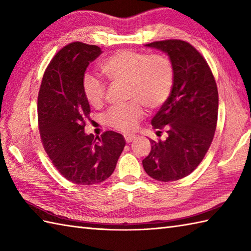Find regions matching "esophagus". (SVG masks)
I'll use <instances>...</instances> for the list:
<instances>
[{
  "label": "esophagus",
  "instance_id": "esophagus-1",
  "mask_svg": "<svg viewBox=\"0 0 251 251\" xmlns=\"http://www.w3.org/2000/svg\"><path fill=\"white\" fill-rule=\"evenodd\" d=\"M136 139V136L135 135H125V140L126 142H131L132 140Z\"/></svg>",
  "mask_w": 251,
  "mask_h": 251
}]
</instances>
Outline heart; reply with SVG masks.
I'll list each match as a JSON object with an SVG mask.
<instances>
[{"mask_svg":"<svg viewBox=\"0 0 251 251\" xmlns=\"http://www.w3.org/2000/svg\"><path fill=\"white\" fill-rule=\"evenodd\" d=\"M99 70L112 83L126 84L129 103L115 106L106 114V122L115 129L131 131L143 116L145 104L148 109H156L166 101L173 92L175 70L166 56H148L130 50H119L105 58ZM84 94L95 108L102 105L105 86L92 75L84 78Z\"/></svg>","mask_w":251,"mask_h":251,"instance_id":"b5f03b06","label":"heart"}]
</instances>
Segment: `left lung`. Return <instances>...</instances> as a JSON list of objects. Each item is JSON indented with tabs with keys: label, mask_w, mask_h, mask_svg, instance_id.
<instances>
[{
	"label": "left lung",
	"mask_w": 251,
	"mask_h": 251,
	"mask_svg": "<svg viewBox=\"0 0 251 251\" xmlns=\"http://www.w3.org/2000/svg\"><path fill=\"white\" fill-rule=\"evenodd\" d=\"M145 46L165 52L175 70L173 92L151 122L168 137L150 139L151 152L142 161L151 178L169 182L195 170L209 149L218 119V89L206 60L191 44L167 40Z\"/></svg>",
	"instance_id": "8db88e82"
}]
</instances>
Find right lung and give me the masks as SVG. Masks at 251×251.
I'll list each match as a JSON object with an SVG mask.
<instances>
[{"mask_svg": "<svg viewBox=\"0 0 251 251\" xmlns=\"http://www.w3.org/2000/svg\"><path fill=\"white\" fill-rule=\"evenodd\" d=\"M101 54L100 47L79 42L63 47L47 67L37 98L39 129L47 155L63 177L81 185L108 179L126 145L119 132L105 131L96 138L85 132L90 108L84 75Z\"/></svg>", "mask_w": 251, "mask_h": 251, "instance_id": "obj_1", "label": "right lung"}]
</instances>
